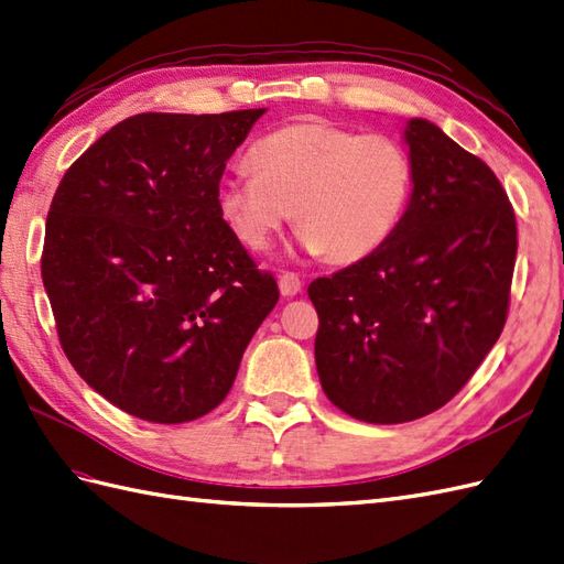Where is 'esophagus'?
<instances>
[{
	"label": "esophagus",
	"instance_id": "esophagus-1",
	"mask_svg": "<svg viewBox=\"0 0 564 564\" xmlns=\"http://www.w3.org/2000/svg\"><path fill=\"white\" fill-rule=\"evenodd\" d=\"M279 288H281V295L285 297H293L302 291V279L293 271H283L279 276Z\"/></svg>",
	"mask_w": 564,
	"mask_h": 564
}]
</instances>
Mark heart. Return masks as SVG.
I'll return each instance as SVG.
<instances>
[{"label":"heart","instance_id":"obj_1","mask_svg":"<svg viewBox=\"0 0 564 564\" xmlns=\"http://www.w3.org/2000/svg\"><path fill=\"white\" fill-rule=\"evenodd\" d=\"M248 156L254 171L224 176L216 207L250 250L269 248L293 207L302 248L355 264L391 240L414 191L412 154L386 133L295 123L259 138Z\"/></svg>","mask_w":564,"mask_h":564}]
</instances>
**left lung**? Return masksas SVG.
Instances as JSON below:
<instances>
[{"instance_id": "8db88e82", "label": "left lung", "mask_w": 564, "mask_h": 564, "mask_svg": "<svg viewBox=\"0 0 564 564\" xmlns=\"http://www.w3.org/2000/svg\"><path fill=\"white\" fill-rule=\"evenodd\" d=\"M414 191L381 250L310 283L322 388L345 414L402 424L441 410L502 334L517 219L498 176L438 126L408 123Z\"/></svg>"}]
</instances>
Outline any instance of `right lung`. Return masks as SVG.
Segmentation results:
<instances>
[{
    "instance_id": "1",
    "label": "right lung",
    "mask_w": 564,
    "mask_h": 564,
    "mask_svg": "<svg viewBox=\"0 0 564 564\" xmlns=\"http://www.w3.org/2000/svg\"><path fill=\"white\" fill-rule=\"evenodd\" d=\"M264 111L135 113L56 187L40 259L56 334L80 379L138 420L212 412L279 302L216 207Z\"/></svg>"
}]
</instances>
